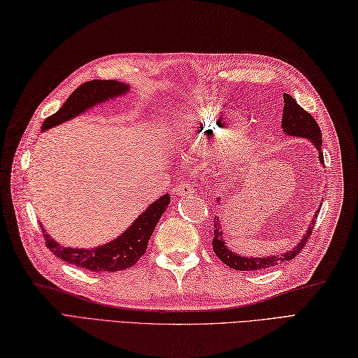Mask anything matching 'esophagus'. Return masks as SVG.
Wrapping results in <instances>:
<instances>
[{
  "label": "esophagus",
  "mask_w": 358,
  "mask_h": 358,
  "mask_svg": "<svg viewBox=\"0 0 358 358\" xmlns=\"http://www.w3.org/2000/svg\"><path fill=\"white\" fill-rule=\"evenodd\" d=\"M175 192L177 195H191L194 194V186L191 183H180L175 186Z\"/></svg>",
  "instance_id": "esophagus-1"
}]
</instances>
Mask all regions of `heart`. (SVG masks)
<instances>
[{"label":"heart","mask_w":358,"mask_h":358,"mask_svg":"<svg viewBox=\"0 0 358 358\" xmlns=\"http://www.w3.org/2000/svg\"><path fill=\"white\" fill-rule=\"evenodd\" d=\"M248 131V123L240 113L223 106L203 104L185 117L180 129V141L189 150L199 155L210 157L220 154L238 141ZM226 159L224 172L234 177L241 158L248 157L246 148L233 146Z\"/></svg>","instance_id":"obj_1"}]
</instances>
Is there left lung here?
<instances>
[{"label":"left lung","instance_id":"1","mask_svg":"<svg viewBox=\"0 0 358 358\" xmlns=\"http://www.w3.org/2000/svg\"><path fill=\"white\" fill-rule=\"evenodd\" d=\"M285 100V108H283V118H281V127L289 136H301V138H308L310 143L314 144L318 150V158L320 162L324 163L323 159V150H322V131L320 126L317 124V121L314 117L310 115L309 112L299 106L291 95L285 94L283 95ZM220 201V199H218ZM320 210H317V214ZM315 214V217H317ZM313 227H314V220L309 224V229L306 231V235L301 238V241L292 248L289 252H285L281 255H271V257H241L234 254L232 250L227 248V243L223 238V231L222 226H220V220L218 217L214 218V238H212V246H214V252L215 255L222 260L224 264L229 266V268L235 271H260L266 268H272L281 262H287L295 258V255H299L300 250L305 248L306 241L309 238V235L313 234Z\"/></svg>","mask_w":358,"mask_h":358}]
</instances>
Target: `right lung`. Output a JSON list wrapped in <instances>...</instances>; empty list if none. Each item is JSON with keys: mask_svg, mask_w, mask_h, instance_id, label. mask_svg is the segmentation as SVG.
Segmentation results:
<instances>
[{"mask_svg": "<svg viewBox=\"0 0 358 358\" xmlns=\"http://www.w3.org/2000/svg\"><path fill=\"white\" fill-rule=\"evenodd\" d=\"M129 90V85L115 80H92L81 85L67 98L66 103L59 108L58 112L44 120L41 131H48L50 127L69 121L71 118L80 115L95 104H100L109 98L123 95ZM171 204L169 194L159 196L157 201L149 204V208L135 220L126 232L118 238L112 240L108 245L98 246L94 249H77L64 248L50 238V235L44 234V241L53 255L62 258L63 262L78 266L83 269L94 272H118L131 268L144 255L148 249V243L152 232H154L159 217L163 215L166 208Z\"/></svg>", "mask_w": 358, "mask_h": 358, "instance_id": "obj_1", "label": "right lung"}]
</instances>
